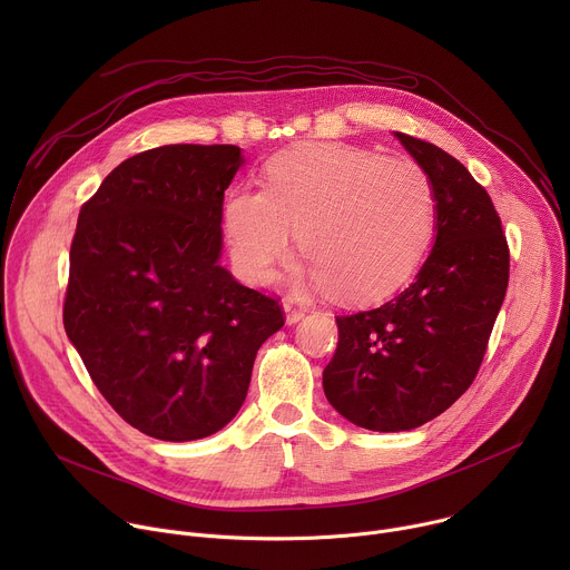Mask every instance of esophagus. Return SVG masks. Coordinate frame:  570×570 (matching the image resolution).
<instances>
[{"label": "esophagus", "instance_id": "34e87169", "mask_svg": "<svg viewBox=\"0 0 570 570\" xmlns=\"http://www.w3.org/2000/svg\"><path fill=\"white\" fill-rule=\"evenodd\" d=\"M284 313H286V324H297L304 317V308L293 306V302L284 304Z\"/></svg>", "mask_w": 570, "mask_h": 570}]
</instances>
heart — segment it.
I'll return each instance as SVG.
<instances>
[{
    "mask_svg": "<svg viewBox=\"0 0 570 570\" xmlns=\"http://www.w3.org/2000/svg\"><path fill=\"white\" fill-rule=\"evenodd\" d=\"M438 220L429 174L413 159L322 141L275 155L266 189H234L223 209L229 257L248 284L266 286L299 248V282L350 304L381 299L413 277Z\"/></svg>",
    "mask_w": 570,
    "mask_h": 570,
    "instance_id": "b5f03b06",
    "label": "heart"
}]
</instances>
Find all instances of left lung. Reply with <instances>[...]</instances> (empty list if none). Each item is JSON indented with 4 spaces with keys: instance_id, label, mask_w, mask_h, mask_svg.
Listing matches in <instances>:
<instances>
[{
    "instance_id": "obj_1",
    "label": "left lung",
    "mask_w": 570,
    "mask_h": 570,
    "mask_svg": "<svg viewBox=\"0 0 570 570\" xmlns=\"http://www.w3.org/2000/svg\"><path fill=\"white\" fill-rule=\"evenodd\" d=\"M394 137L433 183V250L396 297L336 317L338 347L322 372L334 409L379 433L417 429L466 392L510 279L508 240L490 194L435 144Z\"/></svg>"
}]
</instances>
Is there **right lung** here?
Masks as SVG:
<instances>
[{"mask_svg":"<svg viewBox=\"0 0 570 570\" xmlns=\"http://www.w3.org/2000/svg\"><path fill=\"white\" fill-rule=\"evenodd\" d=\"M232 144H169L128 157L80 207L62 322L95 385L137 431L191 442L246 401L277 299L218 259Z\"/></svg>","mask_w":570,"mask_h":570,"instance_id":"obj_1","label":"right lung"}]
</instances>
